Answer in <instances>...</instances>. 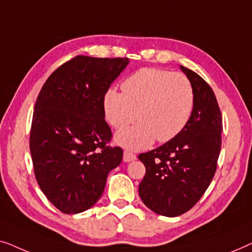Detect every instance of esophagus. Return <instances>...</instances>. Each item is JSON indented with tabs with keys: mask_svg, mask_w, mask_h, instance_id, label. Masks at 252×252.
I'll use <instances>...</instances> for the list:
<instances>
[{
	"mask_svg": "<svg viewBox=\"0 0 252 252\" xmlns=\"http://www.w3.org/2000/svg\"><path fill=\"white\" fill-rule=\"evenodd\" d=\"M134 160H136V155H134L132 152L125 151V153H123V161L131 162V161H134Z\"/></svg>",
	"mask_w": 252,
	"mask_h": 252,
	"instance_id": "34e87169",
	"label": "esophagus"
}]
</instances>
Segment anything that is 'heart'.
I'll list each match as a JSON object with an SVG mask.
<instances>
[{
	"label": "heart",
	"mask_w": 252,
	"mask_h": 252,
	"mask_svg": "<svg viewBox=\"0 0 252 252\" xmlns=\"http://www.w3.org/2000/svg\"><path fill=\"white\" fill-rule=\"evenodd\" d=\"M122 91L108 89L104 95L106 121L123 130L116 141L129 150H143L157 139L175 138L189 121L195 94L189 77L158 68H143L122 83Z\"/></svg>",
	"instance_id": "obj_1"
}]
</instances>
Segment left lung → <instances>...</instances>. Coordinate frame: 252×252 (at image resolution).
Segmentation results:
<instances>
[{
    "label": "left lung",
    "mask_w": 252,
    "mask_h": 252,
    "mask_svg": "<svg viewBox=\"0 0 252 252\" xmlns=\"http://www.w3.org/2000/svg\"><path fill=\"white\" fill-rule=\"evenodd\" d=\"M180 69L195 94L189 121L171 140L138 157L146 168L140 198L165 217L185 214L197 203L214 178L221 148L222 119L214 91L195 72Z\"/></svg>",
    "instance_id": "8db88e82"
}]
</instances>
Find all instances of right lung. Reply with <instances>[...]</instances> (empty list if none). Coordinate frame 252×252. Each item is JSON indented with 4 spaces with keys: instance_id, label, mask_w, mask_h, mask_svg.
I'll use <instances>...</instances> for the list:
<instances>
[{
    "instance_id": "1",
    "label": "right lung",
    "mask_w": 252,
    "mask_h": 252,
    "mask_svg": "<svg viewBox=\"0 0 252 252\" xmlns=\"http://www.w3.org/2000/svg\"><path fill=\"white\" fill-rule=\"evenodd\" d=\"M127 58L76 56L58 67L42 87L32 120L30 148L35 178L63 214H80L101 196L121 147L107 146L104 95Z\"/></svg>"
}]
</instances>
